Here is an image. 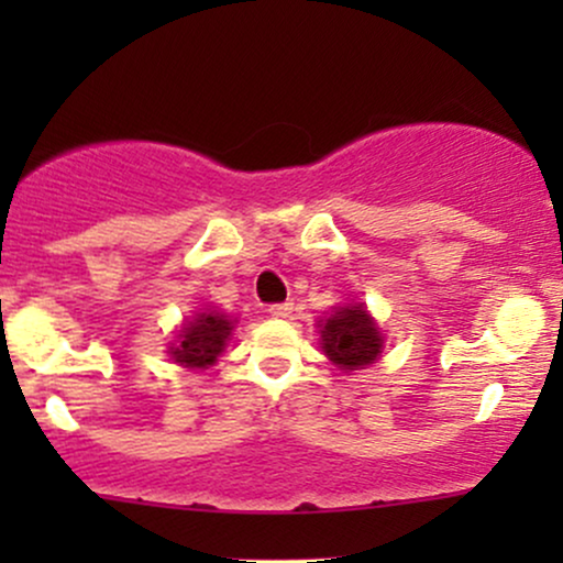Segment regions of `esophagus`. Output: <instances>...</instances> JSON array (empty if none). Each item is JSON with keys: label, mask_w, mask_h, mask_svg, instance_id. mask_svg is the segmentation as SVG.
<instances>
[{"label": "esophagus", "mask_w": 563, "mask_h": 563, "mask_svg": "<svg viewBox=\"0 0 563 563\" xmlns=\"http://www.w3.org/2000/svg\"><path fill=\"white\" fill-rule=\"evenodd\" d=\"M269 314H273V318H277V320H288L290 314H294V303H290V301L273 303V307H269Z\"/></svg>", "instance_id": "1"}]
</instances>
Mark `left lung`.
Segmentation results:
<instances>
[{"label":"left lung","instance_id":"1","mask_svg":"<svg viewBox=\"0 0 563 563\" xmlns=\"http://www.w3.org/2000/svg\"><path fill=\"white\" fill-rule=\"evenodd\" d=\"M320 344L325 357L341 371H363L380 357L384 333L367 314L365 303L335 307L331 318L320 320Z\"/></svg>","mask_w":563,"mask_h":563}]
</instances>
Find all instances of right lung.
<instances>
[{
    "label": "right lung",
    "mask_w": 563,
    "mask_h": 563,
    "mask_svg": "<svg viewBox=\"0 0 563 563\" xmlns=\"http://www.w3.org/2000/svg\"><path fill=\"white\" fill-rule=\"evenodd\" d=\"M238 320H232L230 314L217 312H198L196 318L187 320L177 333V344L169 346V354L174 363L185 367H209L217 363L219 354L228 346L232 328Z\"/></svg>",
    "instance_id": "right-lung-1"
}]
</instances>
